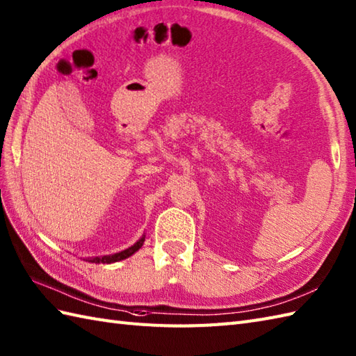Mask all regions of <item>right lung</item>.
I'll use <instances>...</instances> for the list:
<instances>
[{"mask_svg":"<svg viewBox=\"0 0 356 356\" xmlns=\"http://www.w3.org/2000/svg\"><path fill=\"white\" fill-rule=\"evenodd\" d=\"M143 244H144V236L140 238L136 244H134L131 247H129V249L122 250L120 253L102 256V258H92V259H89V261L90 262H95V264H112V262H117V261H121V259H126V258H129V256L134 254L135 252H138L140 247H143Z\"/></svg>","mask_w":356,"mask_h":356,"instance_id":"add662e5","label":"right lung"}]
</instances>
